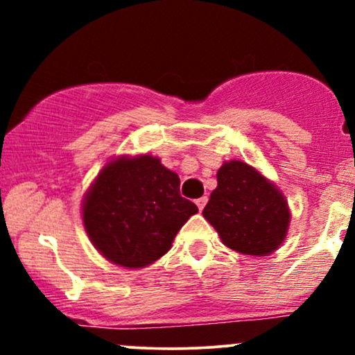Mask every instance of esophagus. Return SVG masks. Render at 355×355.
<instances>
[{
  "label": "esophagus",
  "mask_w": 355,
  "mask_h": 355,
  "mask_svg": "<svg viewBox=\"0 0 355 355\" xmlns=\"http://www.w3.org/2000/svg\"><path fill=\"white\" fill-rule=\"evenodd\" d=\"M195 203H197V207H198V210H203V207H205V203H207V197H202V198H197V200H195Z\"/></svg>",
  "instance_id": "1"
}]
</instances>
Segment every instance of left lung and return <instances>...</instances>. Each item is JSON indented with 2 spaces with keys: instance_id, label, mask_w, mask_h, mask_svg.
Segmentation results:
<instances>
[{
  "instance_id": "obj_1",
  "label": "left lung",
  "mask_w": 355,
  "mask_h": 355,
  "mask_svg": "<svg viewBox=\"0 0 355 355\" xmlns=\"http://www.w3.org/2000/svg\"><path fill=\"white\" fill-rule=\"evenodd\" d=\"M202 214L223 245L252 257L275 252L291 225V209L282 191L242 160L223 162L217 172V189Z\"/></svg>"
}]
</instances>
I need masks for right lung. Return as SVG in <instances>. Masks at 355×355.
I'll return each mask as SVG.
<instances>
[{"label": "right lung", "instance_id": "right-lung-1", "mask_svg": "<svg viewBox=\"0 0 355 355\" xmlns=\"http://www.w3.org/2000/svg\"><path fill=\"white\" fill-rule=\"evenodd\" d=\"M197 211L180 195L178 175L148 153L112 158L81 205L89 242L108 262L125 268H144L164 257Z\"/></svg>", "mask_w": 355, "mask_h": 355}]
</instances>
